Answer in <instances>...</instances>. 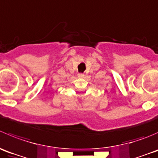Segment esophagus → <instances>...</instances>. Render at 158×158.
<instances>
[{"label": "esophagus", "mask_w": 158, "mask_h": 158, "mask_svg": "<svg viewBox=\"0 0 158 158\" xmlns=\"http://www.w3.org/2000/svg\"><path fill=\"white\" fill-rule=\"evenodd\" d=\"M84 74H78V77H84Z\"/></svg>", "instance_id": "obj_1"}]
</instances>
